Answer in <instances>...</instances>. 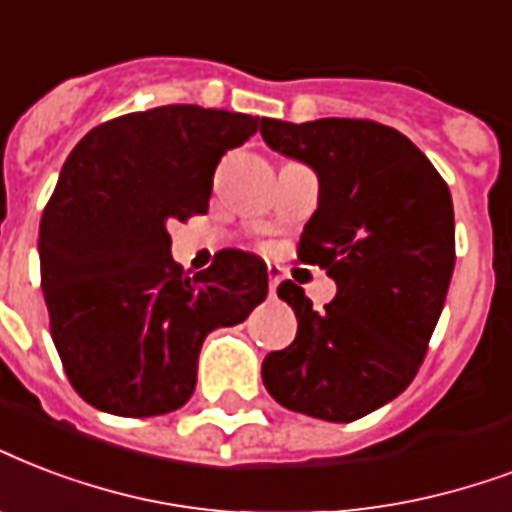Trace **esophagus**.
Here are the masks:
<instances>
[{"instance_id":"esophagus-1","label":"esophagus","mask_w":512,"mask_h":512,"mask_svg":"<svg viewBox=\"0 0 512 512\" xmlns=\"http://www.w3.org/2000/svg\"><path fill=\"white\" fill-rule=\"evenodd\" d=\"M282 282V271L276 268V265H268V292H271V298L276 295V287Z\"/></svg>"}]
</instances>
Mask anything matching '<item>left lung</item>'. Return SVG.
<instances>
[{
	"instance_id": "obj_1",
	"label": "left lung",
	"mask_w": 512,
	"mask_h": 512,
	"mask_svg": "<svg viewBox=\"0 0 512 512\" xmlns=\"http://www.w3.org/2000/svg\"><path fill=\"white\" fill-rule=\"evenodd\" d=\"M260 134L317 171L298 260L338 284L322 311L295 282L279 284L298 335L265 357L263 384L290 411L357 421L395 400L427 357L456 260L451 193L408 136L376 120L265 117Z\"/></svg>"
}]
</instances>
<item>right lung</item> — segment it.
<instances>
[{"instance_id": "obj_1", "label": "right lung", "mask_w": 512, "mask_h": 512, "mask_svg": "<svg viewBox=\"0 0 512 512\" xmlns=\"http://www.w3.org/2000/svg\"><path fill=\"white\" fill-rule=\"evenodd\" d=\"M263 120L166 104L107 120L69 152L39 222V273L66 378L93 408L126 419L182 408L206 335L268 295L257 255L220 249L190 276L166 230L206 214L217 163Z\"/></svg>"}]
</instances>
